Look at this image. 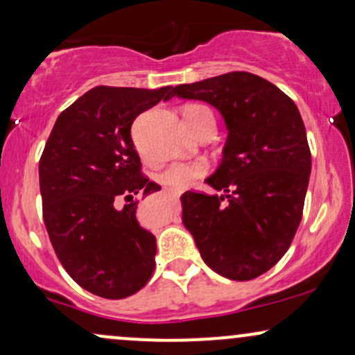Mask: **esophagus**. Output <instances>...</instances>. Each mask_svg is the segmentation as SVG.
<instances>
[{
  "label": "esophagus",
  "mask_w": 355,
  "mask_h": 355,
  "mask_svg": "<svg viewBox=\"0 0 355 355\" xmlns=\"http://www.w3.org/2000/svg\"><path fill=\"white\" fill-rule=\"evenodd\" d=\"M166 191H170V193H175V195H180L182 190H173V189H168Z\"/></svg>",
  "instance_id": "34e87169"
}]
</instances>
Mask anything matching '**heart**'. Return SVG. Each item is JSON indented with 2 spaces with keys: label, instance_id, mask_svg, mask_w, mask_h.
<instances>
[{
  "label": "heart",
  "instance_id": "b5f03b06",
  "mask_svg": "<svg viewBox=\"0 0 355 355\" xmlns=\"http://www.w3.org/2000/svg\"><path fill=\"white\" fill-rule=\"evenodd\" d=\"M203 113H210L209 110L202 105H189L183 110V116H185L187 123H193L198 116ZM207 172V165L203 162H173L164 170L160 175V180L168 185L175 187V189H185L197 177H202Z\"/></svg>",
  "mask_w": 355,
  "mask_h": 355
}]
</instances>
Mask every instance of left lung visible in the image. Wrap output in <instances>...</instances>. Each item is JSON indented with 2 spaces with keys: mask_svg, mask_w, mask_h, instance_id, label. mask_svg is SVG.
Segmentation results:
<instances>
[{
  "mask_svg": "<svg viewBox=\"0 0 355 355\" xmlns=\"http://www.w3.org/2000/svg\"><path fill=\"white\" fill-rule=\"evenodd\" d=\"M172 96L211 105L227 128L222 162L205 178L223 193H183V225L218 275L266 274L302 218L312 158L299 108L274 83L247 71L178 85Z\"/></svg>",
  "mask_w": 355,
  "mask_h": 355,
  "instance_id": "left-lung-1",
  "label": "left lung"
}]
</instances>
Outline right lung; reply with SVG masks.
Here are the masks:
<instances>
[{
    "mask_svg": "<svg viewBox=\"0 0 355 355\" xmlns=\"http://www.w3.org/2000/svg\"><path fill=\"white\" fill-rule=\"evenodd\" d=\"M172 87H95L56 118L40 158L43 220L61 266L103 299L140 291L155 270L157 240L137 220V193L160 185L141 175L133 120ZM120 198L128 204L117 209Z\"/></svg>",
    "mask_w": 355,
    "mask_h": 355,
    "instance_id": "right-lung-1",
    "label": "right lung"
}]
</instances>
